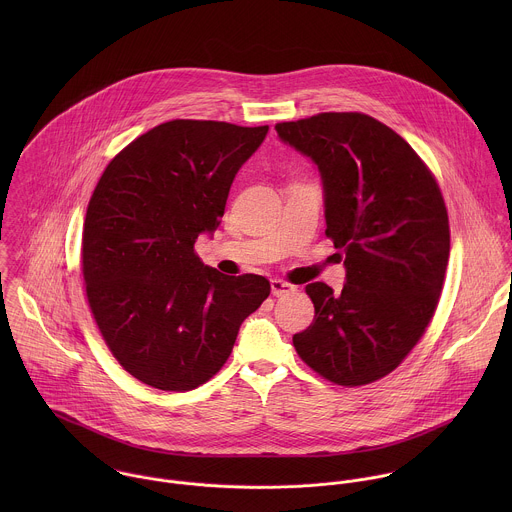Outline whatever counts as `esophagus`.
<instances>
[{"mask_svg": "<svg viewBox=\"0 0 512 512\" xmlns=\"http://www.w3.org/2000/svg\"><path fill=\"white\" fill-rule=\"evenodd\" d=\"M270 286H272V295H274V297H286V295H290V293L297 292L295 286L284 282V280H272Z\"/></svg>", "mask_w": 512, "mask_h": 512, "instance_id": "obj_1", "label": "esophagus"}]
</instances>
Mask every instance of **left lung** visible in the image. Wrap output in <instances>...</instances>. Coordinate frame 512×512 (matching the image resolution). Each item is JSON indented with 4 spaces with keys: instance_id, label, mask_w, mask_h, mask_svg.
<instances>
[{
    "instance_id": "left-lung-1",
    "label": "left lung",
    "mask_w": 512,
    "mask_h": 512,
    "mask_svg": "<svg viewBox=\"0 0 512 512\" xmlns=\"http://www.w3.org/2000/svg\"><path fill=\"white\" fill-rule=\"evenodd\" d=\"M276 132L317 165L325 234L347 270L339 295L323 282L305 288L315 319L293 347L335 384H370L406 359L438 307L449 258L441 191L406 140L361 112L282 122Z\"/></svg>"
}]
</instances>
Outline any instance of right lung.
<instances>
[{
    "label": "right lung",
    "instance_id": "obj_1",
    "mask_svg": "<svg viewBox=\"0 0 512 512\" xmlns=\"http://www.w3.org/2000/svg\"><path fill=\"white\" fill-rule=\"evenodd\" d=\"M268 126L171 120L124 147L86 209L82 276L96 325L132 376L159 390L205 384L242 321L270 295L264 276H224L195 254L238 169Z\"/></svg>",
    "mask_w": 512,
    "mask_h": 512
}]
</instances>
